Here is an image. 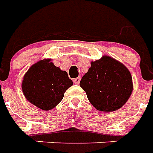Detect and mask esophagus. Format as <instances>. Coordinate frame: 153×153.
<instances>
[{"label": "esophagus", "instance_id": "34e87169", "mask_svg": "<svg viewBox=\"0 0 153 153\" xmlns=\"http://www.w3.org/2000/svg\"><path fill=\"white\" fill-rule=\"evenodd\" d=\"M80 80H81V77L75 78V79H74V83H75V84H79L80 83Z\"/></svg>", "mask_w": 153, "mask_h": 153}]
</instances>
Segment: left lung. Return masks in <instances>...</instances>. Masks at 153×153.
Instances as JSON below:
<instances>
[{
	"instance_id": "obj_1",
	"label": "left lung",
	"mask_w": 153,
	"mask_h": 153,
	"mask_svg": "<svg viewBox=\"0 0 153 153\" xmlns=\"http://www.w3.org/2000/svg\"><path fill=\"white\" fill-rule=\"evenodd\" d=\"M79 85L86 92L91 104L98 111L106 112L124 106L133 91L129 70L108 56L91 62V67Z\"/></svg>"
}]
</instances>
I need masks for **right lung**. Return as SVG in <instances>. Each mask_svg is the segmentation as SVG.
Here are the masks:
<instances>
[{
    "label": "right lung",
    "mask_w": 153,
    "mask_h": 153,
    "mask_svg": "<svg viewBox=\"0 0 153 153\" xmlns=\"http://www.w3.org/2000/svg\"><path fill=\"white\" fill-rule=\"evenodd\" d=\"M72 85L66 71L56 66L51 59H44L28 69L22 82V90L29 102L49 111L60 103Z\"/></svg>",
    "instance_id": "add662e5"
}]
</instances>
